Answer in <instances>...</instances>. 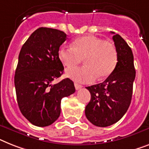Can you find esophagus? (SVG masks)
<instances>
[{
    "label": "esophagus",
    "mask_w": 149,
    "mask_h": 149,
    "mask_svg": "<svg viewBox=\"0 0 149 149\" xmlns=\"http://www.w3.org/2000/svg\"><path fill=\"white\" fill-rule=\"evenodd\" d=\"M74 87H75L76 90H79L82 88V86L77 83H74Z\"/></svg>",
    "instance_id": "esophagus-1"
}]
</instances>
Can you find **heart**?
<instances>
[{
	"instance_id": "heart-1",
	"label": "heart",
	"mask_w": 149,
	"mask_h": 149,
	"mask_svg": "<svg viewBox=\"0 0 149 149\" xmlns=\"http://www.w3.org/2000/svg\"><path fill=\"white\" fill-rule=\"evenodd\" d=\"M58 56L68 68L77 65L84 58L86 65L66 72L68 77L81 83H91L97 77L100 79L107 77L116 68L118 61L115 45L94 36L75 39L72 47L60 48Z\"/></svg>"
}]
</instances>
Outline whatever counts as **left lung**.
Instances as JSON below:
<instances>
[{
    "instance_id": "left-lung-1",
    "label": "left lung",
    "mask_w": 149,
    "mask_h": 149,
    "mask_svg": "<svg viewBox=\"0 0 149 149\" xmlns=\"http://www.w3.org/2000/svg\"><path fill=\"white\" fill-rule=\"evenodd\" d=\"M113 36L118 61L109 77L102 83L87 87L91 100L85 107L86 117L94 126L106 127L116 123L130 107L136 77L131 48L119 34Z\"/></svg>"
}]
</instances>
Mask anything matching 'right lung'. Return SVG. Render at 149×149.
<instances>
[{
	"mask_svg": "<svg viewBox=\"0 0 149 149\" xmlns=\"http://www.w3.org/2000/svg\"><path fill=\"white\" fill-rule=\"evenodd\" d=\"M66 39L67 35L58 29L39 28L19 52L14 76L17 104L34 126L53 123L60 116L61 99L75 91L69 78L53 83L63 74L58 51Z\"/></svg>",
	"mask_w": 149,
	"mask_h": 149,
	"instance_id": "add662e5",
	"label": "right lung"
}]
</instances>
